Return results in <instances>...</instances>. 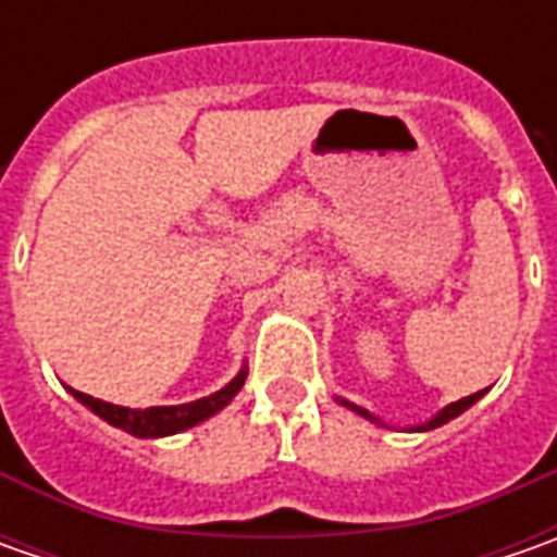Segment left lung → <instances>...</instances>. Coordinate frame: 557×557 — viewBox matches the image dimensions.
I'll return each mask as SVG.
<instances>
[{
    "label": "left lung",
    "instance_id": "8db88e82",
    "mask_svg": "<svg viewBox=\"0 0 557 557\" xmlns=\"http://www.w3.org/2000/svg\"><path fill=\"white\" fill-rule=\"evenodd\" d=\"M481 396H483V391H478V394L465 396V399H459V403H449V406H446L443 412H437V416L431 418L428 424H418L416 431H434V428H440V424H446V421H453V418L461 416L465 409H471V406H474V403H478ZM341 403H344V406H350V409H354V412H359V416H362V418H372V421H377V418L369 416L366 409H359V406H354V403H347V399H341Z\"/></svg>",
    "mask_w": 557,
    "mask_h": 557
}]
</instances>
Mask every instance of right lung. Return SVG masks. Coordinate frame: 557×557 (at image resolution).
Wrapping results in <instances>:
<instances>
[{
	"mask_svg": "<svg viewBox=\"0 0 557 557\" xmlns=\"http://www.w3.org/2000/svg\"><path fill=\"white\" fill-rule=\"evenodd\" d=\"M245 377L247 372L242 369L216 394L195 399V403H183V406H151V409H126V406H114V403H104V399L79 394V391H71V394L83 406H89L98 418H104L114 428H123L133 437H166V434H180L185 428H195V424H201L210 416H216L223 406L232 403V396L245 387Z\"/></svg>",
	"mask_w": 557,
	"mask_h": 557,
	"instance_id": "add662e5",
	"label": "right lung"
}]
</instances>
